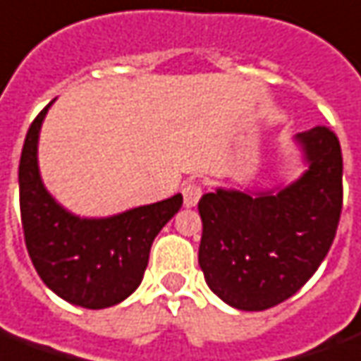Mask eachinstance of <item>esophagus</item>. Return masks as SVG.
Listing matches in <instances>:
<instances>
[{
	"mask_svg": "<svg viewBox=\"0 0 361 361\" xmlns=\"http://www.w3.org/2000/svg\"><path fill=\"white\" fill-rule=\"evenodd\" d=\"M181 193H183V205L195 207L199 203V199H201L203 189H201V185L195 183V181H189V183H185V185L181 188Z\"/></svg>",
	"mask_w": 361,
	"mask_h": 361,
	"instance_id": "esophagus-1",
	"label": "esophagus"
}]
</instances>
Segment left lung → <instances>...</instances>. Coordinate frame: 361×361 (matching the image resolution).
<instances>
[{"label": "left lung", "instance_id": "8db88e82", "mask_svg": "<svg viewBox=\"0 0 361 361\" xmlns=\"http://www.w3.org/2000/svg\"><path fill=\"white\" fill-rule=\"evenodd\" d=\"M305 172L264 191L216 188L199 201V266L209 289L240 311H266L311 279L342 211V150L314 127L295 135Z\"/></svg>", "mask_w": 361, "mask_h": 361}]
</instances>
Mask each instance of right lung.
I'll return each instance as SVG.
<instances>
[{"mask_svg": "<svg viewBox=\"0 0 361 361\" xmlns=\"http://www.w3.org/2000/svg\"><path fill=\"white\" fill-rule=\"evenodd\" d=\"M52 103L32 121L19 162L25 244L40 279L58 297L84 309L113 307L140 286L156 234L180 211L183 197L176 193L97 219L64 209L44 188L39 170L40 127Z\"/></svg>", "mask_w": 361, "mask_h": 361, "instance_id": "1", "label": "right lung"}]
</instances>
